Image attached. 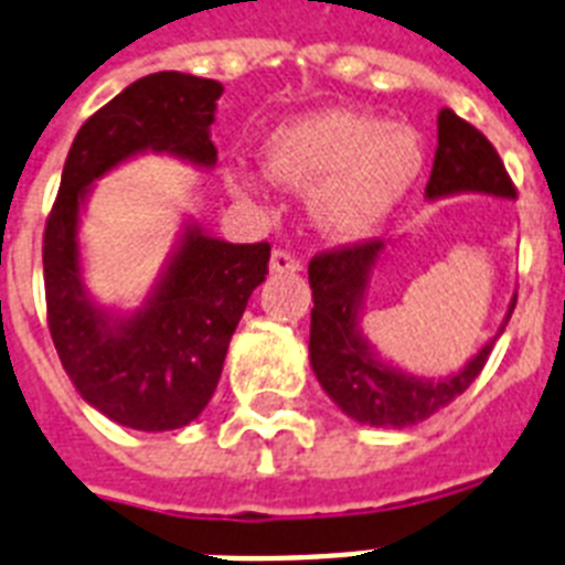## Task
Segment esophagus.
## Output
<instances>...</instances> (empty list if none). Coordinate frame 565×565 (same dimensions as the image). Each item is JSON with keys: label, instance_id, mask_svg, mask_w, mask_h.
Instances as JSON below:
<instances>
[{"label": "esophagus", "instance_id": "1", "mask_svg": "<svg viewBox=\"0 0 565 565\" xmlns=\"http://www.w3.org/2000/svg\"><path fill=\"white\" fill-rule=\"evenodd\" d=\"M269 269L275 275H284V273H298L301 269V260L296 255H290L287 249H275L273 258H269Z\"/></svg>", "mask_w": 565, "mask_h": 565}]
</instances>
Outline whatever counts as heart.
<instances>
[{
	"instance_id": "b5f03b06",
	"label": "heart",
	"mask_w": 565,
	"mask_h": 565,
	"mask_svg": "<svg viewBox=\"0 0 565 565\" xmlns=\"http://www.w3.org/2000/svg\"><path fill=\"white\" fill-rule=\"evenodd\" d=\"M260 162L278 185L310 191V214L324 235L360 241L406 200L424 168V148L409 124L322 109L281 124Z\"/></svg>"
}]
</instances>
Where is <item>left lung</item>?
<instances>
[{"label":"left lung","mask_w":565,"mask_h":565,"mask_svg":"<svg viewBox=\"0 0 565 565\" xmlns=\"http://www.w3.org/2000/svg\"><path fill=\"white\" fill-rule=\"evenodd\" d=\"M458 194H484L497 200H516L513 182L484 136L473 124L458 118L452 109L438 116V150L433 173L426 182V200H447ZM386 252L383 241H369L348 249L316 255L307 267L313 310H310V365L319 386L356 424L406 429L470 388L484 369L490 351L502 337L516 292L511 296L508 313L499 324L497 337H490L470 360L447 377H424L394 365L371 339L362 333V313L369 298L371 275Z\"/></svg>","instance_id":"obj_1"}]
</instances>
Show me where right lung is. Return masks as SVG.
I'll list each match as a JSON object with an SVG mask.
<instances>
[{
	"mask_svg": "<svg viewBox=\"0 0 565 565\" xmlns=\"http://www.w3.org/2000/svg\"><path fill=\"white\" fill-rule=\"evenodd\" d=\"M220 95L217 81L185 72L127 86L77 130L45 223V307L60 362L89 406L139 433L182 429L209 406L246 301L267 281L269 243L220 241L188 217L145 301L118 310L86 287L81 217L95 182L136 156L211 171Z\"/></svg>",
	"mask_w": 565,
	"mask_h": 565,
	"instance_id": "1",
	"label": "right lung"
}]
</instances>
